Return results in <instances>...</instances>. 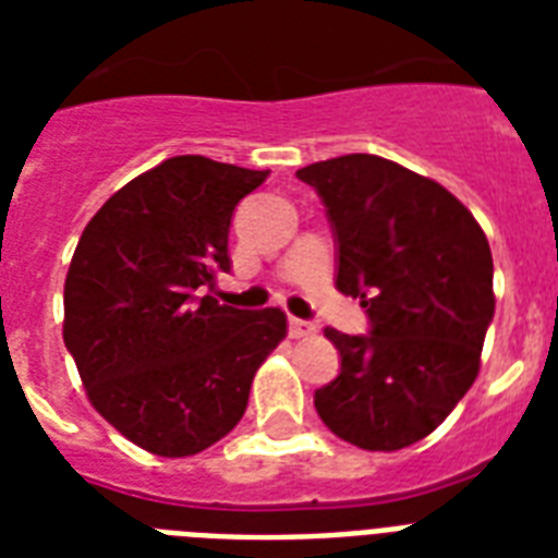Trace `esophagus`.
Here are the masks:
<instances>
[{
    "instance_id": "esophagus-1",
    "label": "esophagus",
    "mask_w": 558,
    "mask_h": 558,
    "mask_svg": "<svg viewBox=\"0 0 558 558\" xmlns=\"http://www.w3.org/2000/svg\"><path fill=\"white\" fill-rule=\"evenodd\" d=\"M315 332L313 322H304V318H289V336L292 339H310Z\"/></svg>"
}]
</instances>
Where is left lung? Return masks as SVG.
I'll use <instances>...</instances> for the list:
<instances>
[{"instance_id":"obj_1","label":"left lung","mask_w":558,"mask_h":558,"mask_svg":"<svg viewBox=\"0 0 558 558\" xmlns=\"http://www.w3.org/2000/svg\"><path fill=\"white\" fill-rule=\"evenodd\" d=\"M322 196L336 240V289L362 301L365 336L327 330L339 376L315 411L341 440L397 451L451 414L481 367L495 315L493 252L463 202L371 153L295 173Z\"/></svg>"}]
</instances>
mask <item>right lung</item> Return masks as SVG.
<instances>
[{
  "label": "right lung",
  "mask_w": 558,
  "mask_h": 558,
  "mask_svg": "<svg viewBox=\"0 0 558 558\" xmlns=\"http://www.w3.org/2000/svg\"><path fill=\"white\" fill-rule=\"evenodd\" d=\"M269 170L177 156L83 228L63 289V341L92 405L126 440L187 458L245 414L257 367L287 336L278 306L205 295L231 269L228 228Z\"/></svg>",
  "instance_id": "obj_1"
}]
</instances>
